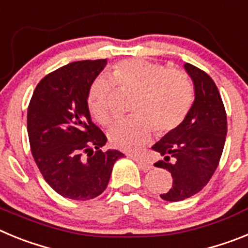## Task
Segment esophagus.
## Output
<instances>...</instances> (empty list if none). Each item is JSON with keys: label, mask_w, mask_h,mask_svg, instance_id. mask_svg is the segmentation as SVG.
I'll return each mask as SVG.
<instances>
[{"label": "esophagus", "mask_w": 248, "mask_h": 248, "mask_svg": "<svg viewBox=\"0 0 248 248\" xmlns=\"http://www.w3.org/2000/svg\"><path fill=\"white\" fill-rule=\"evenodd\" d=\"M132 158L136 161V163L141 167L142 170L148 171V170L152 169V163H151L148 160H146V158H142V157H139V156H133Z\"/></svg>", "instance_id": "34e87169"}]
</instances>
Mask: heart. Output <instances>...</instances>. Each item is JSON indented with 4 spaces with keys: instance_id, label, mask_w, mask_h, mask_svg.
Masks as SVG:
<instances>
[{
    "instance_id": "b5f03b06",
    "label": "heart",
    "mask_w": 248,
    "mask_h": 248,
    "mask_svg": "<svg viewBox=\"0 0 248 248\" xmlns=\"http://www.w3.org/2000/svg\"><path fill=\"white\" fill-rule=\"evenodd\" d=\"M116 85L122 91L137 93L133 102L137 116L116 122L108 131L111 145L128 152L141 150L154 130L158 136L177 130L195 101V87L184 71L143 59L124 60L113 66L112 78L96 77L88 90V109L102 126L115 118Z\"/></svg>"
}]
</instances>
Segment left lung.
<instances>
[{
	"label": "left lung",
	"instance_id": "1",
	"mask_svg": "<svg viewBox=\"0 0 248 248\" xmlns=\"http://www.w3.org/2000/svg\"><path fill=\"white\" fill-rule=\"evenodd\" d=\"M185 68L195 83V102L185 122L167 133L152 150L162 155L156 167L172 175V186L161 199L182 201L200 192L218 166L226 135L227 116L216 83L210 75L191 63Z\"/></svg>",
	"mask_w": 248,
	"mask_h": 248
}]
</instances>
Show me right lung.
<instances>
[{
	"instance_id": "right-lung-1",
	"label": "right lung",
	"mask_w": 248,
	"mask_h": 248,
	"mask_svg": "<svg viewBox=\"0 0 248 248\" xmlns=\"http://www.w3.org/2000/svg\"><path fill=\"white\" fill-rule=\"evenodd\" d=\"M106 59L68 63L49 72L34 88L27 109V131L34 162L59 195L76 201L106 189L120 151L101 150L105 133L92 122L88 90Z\"/></svg>"
}]
</instances>
